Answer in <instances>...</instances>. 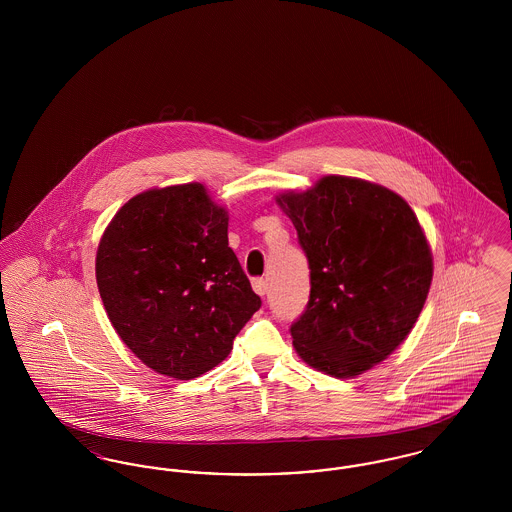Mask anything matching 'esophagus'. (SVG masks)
<instances>
[{
	"label": "esophagus",
	"instance_id": "1",
	"mask_svg": "<svg viewBox=\"0 0 512 512\" xmlns=\"http://www.w3.org/2000/svg\"><path fill=\"white\" fill-rule=\"evenodd\" d=\"M253 290L259 293V295H265L268 292L267 278H255L253 280Z\"/></svg>",
	"mask_w": 512,
	"mask_h": 512
}]
</instances>
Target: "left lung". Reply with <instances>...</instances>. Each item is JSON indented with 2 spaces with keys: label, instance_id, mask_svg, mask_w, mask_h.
<instances>
[{
  "label": "left lung",
  "instance_id": "8db88e82",
  "mask_svg": "<svg viewBox=\"0 0 512 512\" xmlns=\"http://www.w3.org/2000/svg\"><path fill=\"white\" fill-rule=\"evenodd\" d=\"M311 268L297 355L336 378L382 363L409 336L432 284V251L401 195L349 176L276 195Z\"/></svg>",
  "mask_w": 512,
  "mask_h": 512
}]
</instances>
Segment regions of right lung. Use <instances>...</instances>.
Wrapping results in <instances>:
<instances>
[{
  "instance_id": "obj_1",
  "label": "right lung",
  "mask_w": 512,
  "mask_h": 512,
  "mask_svg": "<svg viewBox=\"0 0 512 512\" xmlns=\"http://www.w3.org/2000/svg\"><path fill=\"white\" fill-rule=\"evenodd\" d=\"M96 280L126 347L176 380L222 363L261 307L228 247L226 209L197 182L124 203L101 236Z\"/></svg>"
}]
</instances>
